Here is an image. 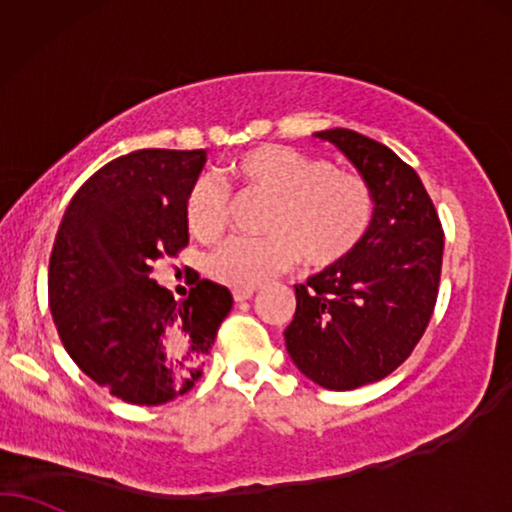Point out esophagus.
Masks as SVG:
<instances>
[{"instance_id": "1", "label": "esophagus", "mask_w": 512, "mask_h": 512, "mask_svg": "<svg viewBox=\"0 0 512 512\" xmlns=\"http://www.w3.org/2000/svg\"><path fill=\"white\" fill-rule=\"evenodd\" d=\"M231 295H234L236 302H245V299H250L252 295H255V288H234Z\"/></svg>"}]
</instances>
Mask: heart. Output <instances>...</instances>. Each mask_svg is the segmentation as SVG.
<instances>
[{"label":"heart","instance_id":"b5f03b06","mask_svg":"<svg viewBox=\"0 0 512 512\" xmlns=\"http://www.w3.org/2000/svg\"><path fill=\"white\" fill-rule=\"evenodd\" d=\"M241 185L271 196L260 238L234 236L208 257V274L229 288H257L299 255L323 269L360 243L372 222L374 199L363 177L327 159L285 145H260L229 163ZM185 224L203 243L227 227L224 192L213 177H199L185 196Z\"/></svg>","mask_w":512,"mask_h":512}]
</instances>
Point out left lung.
<instances>
[{"label": "left lung", "mask_w": 512, "mask_h": 512, "mask_svg": "<svg viewBox=\"0 0 512 512\" xmlns=\"http://www.w3.org/2000/svg\"><path fill=\"white\" fill-rule=\"evenodd\" d=\"M316 138L358 168L374 213L344 260L295 285L285 349L318 386L351 391L388 377L424 337L438 299L445 234L417 170L386 145L349 128Z\"/></svg>", "instance_id": "8db88e82"}]
</instances>
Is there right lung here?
I'll use <instances>...</instances> for the list:
<instances>
[{"instance_id":"obj_1","label":"right lung","mask_w":512,"mask_h":512,"mask_svg":"<svg viewBox=\"0 0 512 512\" xmlns=\"http://www.w3.org/2000/svg\"><path fill=\"white\" fill-rule=\"evenodd\" d=\"M206 149H138L72 196L49 262V306L79 370L124 403L163 405L192 391L231 292L196 278L175 302L152 274L189 243L185 196Z\"/></svg>"}]
</instances>
